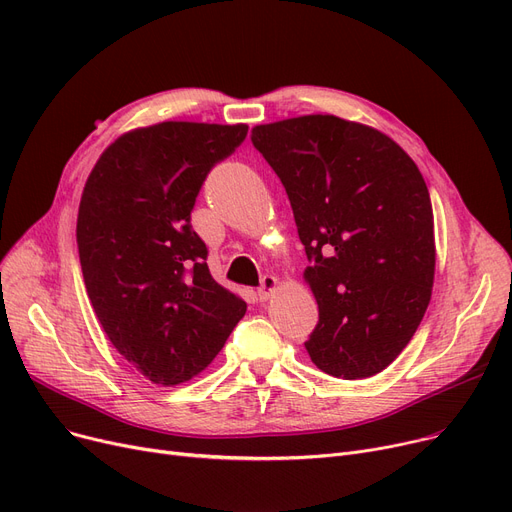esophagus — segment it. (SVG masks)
<instances>
[{
  "label": "esophagus",
  "mask_w": 512,
  "mask_h": 512,
  "mask_svg": "<svg viewBox=\"0 0 512 512\" xmlns=\"http://www.w3.org/2000/svg\"><path fill=\"white\" fill-rule=\"evenodd\" d=\"M278 284L280 280L276 276H263L261 278V286L257 288V297L259 301H267L272 297V294L278 290Z\"/></svg>",
  "instance_id": "34e87169"
}]
</instances>
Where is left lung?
I'll return each mask as SVG.
<instances>
[{
  "instance_id": "8db88e82",
  "label": "left lung",
  "mask_w": 512,
  "mask_h": 512,
  "mask_svg": "<svg viewBox=\"0 0 512 512\" xmlns=\"http://www.w3.org/2000/svg\"><path fill=\"white\" fill-rule=\"evenodd\" d=\"M251 141L284 184L311 261V361L334 378H371L432 297L434 211L419 168L384 132L336 116L261 124Z\"/></svg>"
}]
</instances>
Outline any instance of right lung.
<instances>
[{
	"instance_id": "right-lung-1",
	"label": "right lung",
	"mask_w": 512,
	"mask_h": 512,
	"mask_svg": "<svg viewBox=\"0 0 512 512\" xmlns=\"http://www.w3.org/2000/svg\"><path fill=\"white\" fill-rule=\"evenodd\" d=\"M247 124L161 122L122 134L85 184L76 220L93 311L147 380L176 386L222 351L247 303L215 282L191 211Z\"/></svg>"
}]
</instances>
